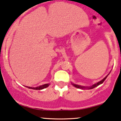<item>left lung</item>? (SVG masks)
Masks as SVG:
<instances>
[{"label":"left lung","mask_w":121,"mask_h":121,"mask_svg":"<svg viewBox=\"0 0 121 121\" xmlns=\"http://www.w3.org/2000/svg\"><path fill=\"white\" fill-rule=\"evenodd\" d=\"M110 73L108 74L107 75V76L105 77L104 78H103L102 80H101V81H99V82L96 83H95L94 84H93V85L91 86H83L78 85V84H74V83H73L72 82V85L73 86H74L75 87H76V88H79V89H82V90H83V89H88V90L92 89V88H95V87H96L98 86H99L100 84H102L104 82L105 80L106 79V78H107V77L108 76V75Z\"/></svg>","instance_id":"left-lung-1"}]
</instances>
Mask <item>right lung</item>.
<instances>
[{
  "instance_id": "right-lung-1",
  "label": "right lung",
  "mask_w": 121,
  "mask_h": 121,
  "mask_svg": "<svg viewBox=\"0 0 121 121\" xmlns=\"http://www.w3.org/2000/svg\"><path fill=\"white\" fill-rule=\"evenodd\" d=\"M49 83H47V84H43V85L39 86H38L37 87H28V86H25L27 88H30V89H33V90H43L45 88H47V87H48L49 86Z\"/></svg>"
}]
</instances>
